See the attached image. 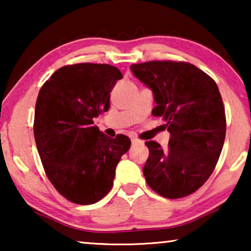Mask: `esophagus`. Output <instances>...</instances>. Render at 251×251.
<instances>
[{
	"label": "esophagus",
	"mask_w": 251,
	"mask_h": 251,
	"mask_svg": "<svg viewBox=\"0 0 251 251\" xmlns=\"http://www.w3.org/2000/svg\"><path fill=\"white\" fill-rule=\"evenodd\" d=\"M131 143H132V145H137V144H140L142 142H140V140L137 139V138H132Z\"/></svg>",
	"instance_id": "esophagus-1"
}]
</instances>
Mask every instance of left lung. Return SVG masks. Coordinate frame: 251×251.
<instances>
[{
  "label": "left lung",
  "instance_id": "1",
  "mask_svg": "<svg viewBox=\"0 0 251 251\" xmlns=\"http://www.w3.org/2000/svg\"><path fill=\"white\" fill-rule=\"evenodd\" d=\"M135 77L153 92L154 116L167 121L169 145L146 142L143 168L149 186L168 199L190 195L214 171L224 145L225 109L218 87L194 65L149 61L131 65Z\"/></svg>",
  "mask_w": 251,
  "mask_h": 251
}]
</instances>
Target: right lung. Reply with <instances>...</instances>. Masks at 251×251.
I'll return each instance as SVG.
<instances>
[{"instance_id":"1","label":"right lung","mask_w":251,"mask_h":251,"mask_svg":"<svg viewBox=\"0 0 251 251\" xmlns=\"http://www.w3.org/2000/svg\"><path fill=\"white\" fill-rule=\"evenodd\" d=\"M122 78L107 64H75L54 72L37 96L34 137L49 180L67 200L91 204L111 191L115 169L131 142L107 137L94 119L109 108Z\"/></svg>"}]
</instances>
